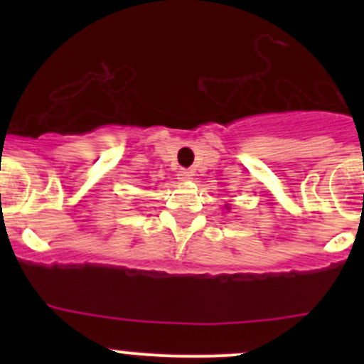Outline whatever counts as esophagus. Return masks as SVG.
Masks as SVG:
<instances>
[{
	"label": "esophagus",
	"mask_w": 364,
	"mask_h": 364,
	"mask_svg": "<svg viewBox=\"0 0 364 364\" xmlns=\"http://www.w3.org/2000/svg\"><path fill=\"white\" fill-rule=\"evenodd\" d=\"M178 178L181 179V181H186V179H190V172H188V171H185V168H183V171H179Z\"/></svg>",
	"instance_id": "34e87169"
}]
</instances>
